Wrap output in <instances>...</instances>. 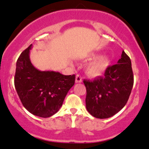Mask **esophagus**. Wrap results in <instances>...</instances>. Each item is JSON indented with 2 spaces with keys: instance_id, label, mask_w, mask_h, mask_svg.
Segmentation results:
<instances>
[{
  "instance_id": "34e87169",
  "label": "esophagus",
  "mask_w": 149,
  "mask_h": 149,
  "mask_svg": "<svg viewBox=\"0 0 149 149\" xmlns=\"http://www.w3.org/2000/svg\"><path fill=\"white\" fill-rule=\"evenodd\" d=\"M81 82H82V78H81V76H79V75H77V76H76V83H78Z\"/></svg>"
}]
</instances>
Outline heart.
<instances>
[{
  "mask_svg": "<svg viewBox=\"0 0 149 149\" xmlns=\"http://www.w3.org/2000/svg\"><path fill=\"white\" fill-rule=\"evenodd\" d=\"M98 54L91 53L88 55V57L89 59H93L98 56ZM109 66H110V58L108 56L103 55L98 57L97 59L88 63L86 66V73L91 77H100L104 74Z\"/></svg>",
  "mask_w": 149,
  "mask_h": 149,
  "instance_id": "heart-1",
  "label": "heart"
}]
</instances>
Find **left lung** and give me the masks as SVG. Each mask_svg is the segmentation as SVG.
Masks as SVG:
<instances>
[{
  "label": "left lung",
  "instance_id": "8db88e82",
  "mask_svg": "<svg viewBox=\"0 0 149 149\" xmlns=\"http://www.w3.org/2000/svg\"><path fill=\"white\" fill-rule=\"evenodd\" d=\"M86 88V109L93 117H112L127 103L134 84L130 58L122 52L117 64L110 66L104 77L83 81Z\"/></svg>",
  "mask_w": 149,
  "mask_h": 149
}]
</instances>
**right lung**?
<instances>
[{"label":"right lung","mask_w":149,"mask_h":149,"mask_svg":"<svg viewBox=\"0 0 149 149\" xmlns=\"http://www.w3.org/2000/svg\"><path fill=\"white\" fill-rule=\"evenodd\" d=\"M29 45L16 63L15 87L22 104L37 117H49L61 108L68 91L75 83V75L65 76L54 71H40L29 58Z\"/></svg>","instance_id":"add662e5"}]
</instances>
